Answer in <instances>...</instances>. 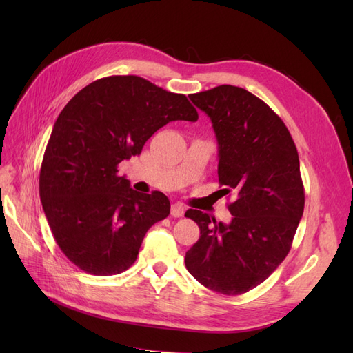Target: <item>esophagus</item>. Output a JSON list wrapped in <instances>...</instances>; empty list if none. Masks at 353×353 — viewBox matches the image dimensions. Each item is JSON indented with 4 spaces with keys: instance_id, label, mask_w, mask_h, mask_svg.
<instances>
[{
    "instance_id": "esophagus-1",
    "label": "esophagus",
    "mask_w": 353,
    "mask_h": 353,
    "mask_svg": "<svg viewBox=\"0 0 353 353\" xmlns=\"http://www.w3.org/2000/svg\"><path fill=\"white\" fill-rule=\"evenodd\" d=\"M170 215L174 218L184 216V206L181 205V203H174V205L170 206Z\"/></svg>"
}]
</instances>
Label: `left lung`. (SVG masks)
Returning <instances> with one entry per match:
<instances>
[{
    "instance_id": "1",
    "label": "left lung",
    "mask_w": 353,
    "mask_h": 353,
    "mask_svg": "<svg viewBox=\"0 0 353 353\" xmlns=\"http://www.w3.org/2000/svg\"><path fill=\"white\" fill-rule=\"evenodd\" d=\"M188 97L210 117L219 184L236 200L228 205L230 223L197 209L185 212L200 228L185 266L213 292L243 294L290 252L305 208L299 154L280 116L248 90L219 85Z\"/></svg>"
}]
</instances>
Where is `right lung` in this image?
Here are the masks:
<instances>
[{
  "label": "right lung",
  "instance_id": "add662e5",
  "mask_svg": "<svg viewBox=\"0 0 353 353\" xmlns=\"http://www.w3.org/2000/svg\"><path fill=\"white\" fill-rule=\"evenodd\" d=\"M184 94L140 77H108L82 88L59 114L39 172V197L66 258L92 275L135 262L145 232L169 215V199L141 194L117 175L145 141L172 121L196 122Z\"/></svg>",
  "mask_w": 353,
  "mask_h": 353
}]
</instances>
